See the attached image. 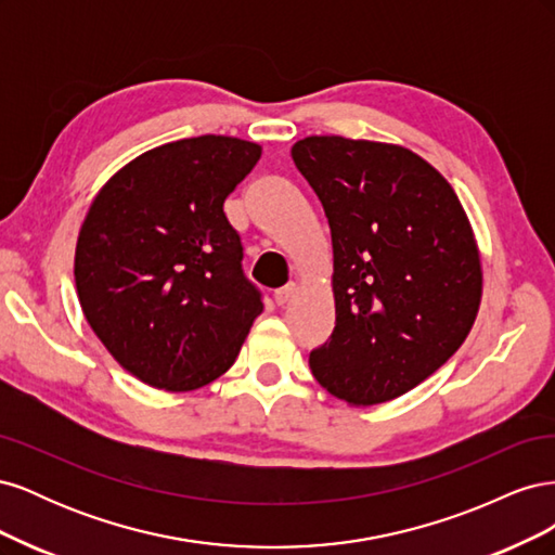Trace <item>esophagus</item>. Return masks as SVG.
Returning <instances> with one entry per match:
<instances>
[{"label": "esophagus", "instance_id": "1", "mask_svg": "<svg viewBox=\"0 0 555 555\" xmlns=\"http://www.w3.org/2000/svg\"><path fill=\"white\" fill-rule=\"evenodd\" d=\"M294 294H296V284H287V287H282V289L275 292V304L278 306H287Z\"/></svg>", "mask_w": 555, "mask_h": 555}]
</instances>
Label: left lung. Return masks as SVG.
<instances>
[{"label":"left lung","mask_w":555,"mask_h":555,"mask_svg":"<svg viewBox=\"0 0 555 555\" xmlns=\"http://www.w3.org/2000/svg\"><path fill=\"white\" fill-rule=\"evenodd\" d=\"M292 159L331 227L335 326L310 371L351 408L412 391L473 328L483 287L473 224L447 178L412 150L308 137Z\"/></svg>","instance_id":"obj_1"}]
</instances>
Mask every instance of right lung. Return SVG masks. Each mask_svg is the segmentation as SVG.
<instances>
[{
  "label": "right lung",
  "instance_id": "add662e5",
  "mask_svg": "<svg viewBox=\"0 0 555 555\" xmlns=\"http://www.w3.org/2000/svg\"><path fill=\"white\" fill-rule=\"evenodd\" d=\"M261 145L236 137L147 150L96 192L76 241L82 314L127 373L164 391L222 377L263 312L227 196Z\"/></svg>",
  "mask_w": 555,
  "mask_h": 555
}]
</instances>
